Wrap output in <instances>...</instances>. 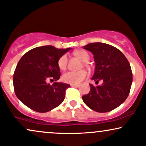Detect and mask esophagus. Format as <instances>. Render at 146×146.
I'll return each mask as SVG.
<instances>
[{"label": "esophagus", "instance_id": "obj_1", "mask_svg": "<svg viewBox=\"0 0 146 146\" xmlns=\"http://www.w3.org/2000/svg\"><path fill=\"white\" fill-rule=\"evenodd\" d=\"M70 86L72 87H78L80 84H70Z\"/></svg>", "mask_w": 146, "mask_h": 146}]
</instances>
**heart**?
<instances>
[{"instance_id": "b5f03b06", "label": "heart", "mask_w": 146, "mask_h": 146, "mask_svg": "<svg viewBox=\"0 0 146 146\" xmlns=\"http://www.w3.org/2000/svg\"><path fill=\"white\" fill-rule=\"evenodd\" d=\"M74 55L80 59L82 62H87L89 59V55L87 52L83 50L75 51ZM58 67L60 70H64L67 68L68 65V56L66 55H62L59 59L57 62ZM88 76V73L86 70H80L78 72H67L62 75V79L63 82L68 84H78L82 82L84 79H85Z\"/></svg>"}]
</instances>
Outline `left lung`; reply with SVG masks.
<instances>
[{"label": "left lung", "mask_w": 146, "mask_h": 146, "mask_svg": "<svg viewBox=\"0 0 146 146\" xmlns=\"http://www.w3.org/2000/svg\"><path fill=\"white\" fill-rule=\"evenodd\" d=\"M83 48L93 53L95 63L91 80L102 85L94 87L82 97L89 108L98 112H108L121 105L127 98L133 81L129 62L120 50L103 42L89 43Z\"/></svg>", "instance_id": "1"}]
</instances>
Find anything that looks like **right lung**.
<instances>
[{"mask_svg":"<svg viewBox=\"0 0 146 146\" xmlns=\"http://www.w3.org/2000/svg\"><path fill=\"white\" fill-rule=\"evenodd\" d=\"M71 49L57 48L51 45L38 46L21 57L13 74V87L17 98L29 108L46 112L64 100L70 84L54 82L60 78L59 59Z\"/></svg>","mask_w":146,"mask_h":146,"instance_id":"obj_1","label":"right lung"}]
</instances>
